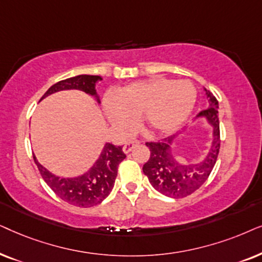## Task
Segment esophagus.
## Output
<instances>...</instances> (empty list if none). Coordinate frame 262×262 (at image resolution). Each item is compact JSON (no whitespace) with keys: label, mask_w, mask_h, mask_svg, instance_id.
<instances>
[{"label":"esophagus","mask_w":262,"mask_h":262,"mask_svg":"<svg viewBox=\"0 0 262 262\" xmlns=\"http://www.w3.org/2000/svg\"><path fill=\"white\" fill-rule=\"evenodd\" d=\"M139 144H140V141H139V140H132V141L125 142L124 146H123V152L124 153H129V152L132 151V149L135 147V146L139 145Z\"/></svg>","instance_id":"34e87169"}]
</instances>
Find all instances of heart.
I'll return each mask as SVG.
<instances>
[{"label":"heart","mask_w":262,"mask_h":262,"mask_svg":"<svg viewBox=\"0 0 262 262\" xmlns=\"http://www.w3.org/2000/svg\"><path fill=\"white\" fill-rule=\"evenodd\" d=\"M196 102V91L189 81L155 76L121 87L105 97L104 111L111 123L123 132L130 130L142 114L146 127L167 133L189 116Z\"/></svg>","instance_id":"b5f03b06"}]
</instances>
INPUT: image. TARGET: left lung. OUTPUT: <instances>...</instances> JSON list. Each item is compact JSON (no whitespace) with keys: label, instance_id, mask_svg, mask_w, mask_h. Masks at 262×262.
Returning <instances> with one entry per match:
<instances>
[{"label":"left lung","instance_id":"obj_1","mask_svg":"<svg viewBox=\"0 0 262 262\" xmlns=\"http://www.w3.org/2000/svg\"><path fill=\"white\" fill-rule=\"evenodd\" d=\"M210 107L202 110L198 117L205 116L213 127V139L206 158L199 164H181L179 157H173L171 146L175 135L164 138L159 141L146 142L149 148V158L142 166V171L159 193L173 199L186 198L198 190L206 182L217 162L221 148V130H219L218 100L210 91H206Z\"/></svg>","mask_w":262,"mask_h":262}]
</instances>
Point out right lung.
I'll use <instances>...</instances> for the list:
<instances>
[{
    "instance_id": "right-lung-1",
    "label": "right lung",
    "mask_w": 262,
    "mask_h": 262,
    "mask_svg": "<svg viewBox=\"0 0 262 262\" xmlns=\"http://www.w3.org/2000/svg\"><path fill=\"white\" fill-rule=\"evenodd\" d=\"M102 78L98 75H78L56 82L40 99L63 90H80L89 95L96 96L95 85ZM125 158L122 146L106 144L99 159L85 175L75 179H60L52 175L45 167L38 163L33 157L34 163L39 170L41 177L52 191L62 200L79 207H91L98 205L110 194L120 163Z\"/></svg>"
}]
</instances>
